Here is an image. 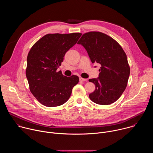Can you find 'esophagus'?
<instances>
[{
    "label": "esophagus",
    "mask_w": 153,
    "mask_h": 153,
    "mask_svg": "<svg viewBox=\"0 0 153 153\" xmlns=\"http://www.w3.org/2000/svg\"><path fill=\"white\" fill-rule=\"evenodd\" d=\"M79 80H80V82H84V81H86V80H87V79H84V78H82V77H80V78H79Z\"/></svg>",
    "instance_id": "34e87169"
}]
</instances>
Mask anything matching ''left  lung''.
Returning a JSON list of instances; mask_svg holds the SVG:
<instances>
[{"mask_svg": "<svg viewBox=\"0 0 153 153\" xmlns=\"http://www.w3.org/2000/svg\"><path fill=\"white\" fill-rule=\"evenodd\" d=\"M77 43L85 48L93 63L101 65L99 77L89 80L96 86L90 99L103 105L115 102L125 91L130 74L123 48L114 39L99 31L83 34Z\"/></svg>", "mask_w": 153, "mask_h": 153, "instance_id": "obj_1", "label": "left lung"}]
</instances>
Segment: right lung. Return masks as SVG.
<instances>
[{
    "instance_id": "right-lung-1",
    "label": "right lung",
    "mask_w": 153,
    "mask_h": 153,
    "mask_svg": "<svg viewBox=\"0 0 153 153\" xmlns=\"http://www.w3.org/2000/svg\"><path fill=\"white\" fill-rule=\"evenodd\" d=\"M80 33L48 34L37 41L27 56L26 76L35 98L48 107L60 106L70 98L77 76L67 77L57 71L64 56L81 36Z\"/></svg>"
}]
</instances>
